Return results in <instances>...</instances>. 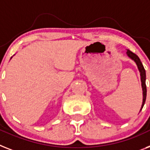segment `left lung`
<instances>
[{"mask_svg":"<svg viewBox=\"0 0 150 150\" xmlns=\"http://www.w3.org/2000/svg\"><path fill=\"white\" fill-rule=\"evenodd\" d=\"M127 54L129 57L130 58L131 60H133V61L136 63L137 67H138V70H139V73H140V80H141V85H142V89H143V103H142V106H141V109L139 112L141 111V110L143 109V106L145 104V102H146V70H145L144 67H143V65L142 64V62L140 61V59L139 58V57L137 55V54H133V52L130 51L129 50H127Z\"/></svg>","mask_w":150,"mask_h":150,"instance_id":"1","label":"left lung"}]
</instances>
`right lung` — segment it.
I'll return each mask as SVG.
<instances>
[{"label":"right lung","instance_id":"obj_1","mask_svg":"<svg viewBox=\"0 0 150 150\" xmlns=\"http://www.w3.org/2000/svg\"><path fill=\"white\" fill-rule=\"evenodd\" d=\"M11 58H12V57H11Z\"/></svg>","mask_w":150,"mask_h":150}]
</instances>
